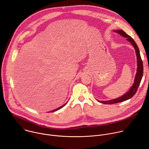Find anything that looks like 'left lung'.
<instances>
[{"instance_id": "1", "label": "left lung", "mask_w": 149, "mask_h": 149, "mask_svg": "<svg viewBox=\"0 0 149 149\" xmlns=\"http://www.w3.org/2000/svg\"><path fill=\"white\" fill-rule=\"evenodd\" d=\"M114 32L118 33V34L121 35L122 36H123L125 38H126L127 40L128 41H129L134 46V47L136 50V54L137 56V73H136L135 79H134V83L127 93H126L125 95H123L120 97L113 99V100H108V101H99V102H100L102 103L107 104H111L120 103V102H124L125 100H127L132 98L137 92V91L138 87L140 84V82H141V79L143 77V62H142L141 58L140 56L139 47H138L136 43L135 42V41L129 35H127L126 33H125L123 31V30H117V31H116Z\"/></svg>"}]
</instances>
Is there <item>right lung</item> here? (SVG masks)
<instances>
[{"label": "right lung", "mask_w": 149, "mask_h": 149, "mask_svg": "<svg viewBox=\"0 0 149 149\" xmlns=\"http://www.w3.org/2000/svg\"><path fill=\"white\" fill-rule=\"evenodd\" d=\"M66 105V104H65L64 105H63L62 106H61V107H58V108H57V109H55V110H52V111H50V112H53V111H56V110H59V109H61V108H62L63 106H65Z\"/></svg>", "instance_id": "obj_1"}]
</instances>
